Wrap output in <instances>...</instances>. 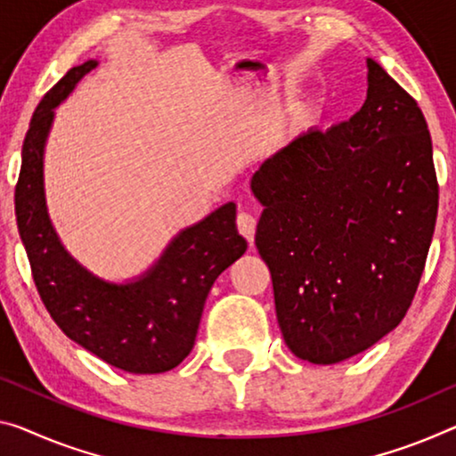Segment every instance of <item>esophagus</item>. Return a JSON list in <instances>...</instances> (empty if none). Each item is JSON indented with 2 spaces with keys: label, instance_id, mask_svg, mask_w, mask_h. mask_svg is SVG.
Returning a JSON list of instances; mask_svg holds the SVG:
<instances>
[{
  "label": "esophagus",
  "instance_id": "34e87169",
  "mask_svg": "<svg viewBox=\"0 0 456 456\" xmlns=\"http://www.w3.org/2000/svg\"><path fill=\"white\" fill-rule=\"evenodd\" d=\"M236 226H238V232L247 238L250 244L255 242V232H256V218H255V216L248 214V212H238Z\"/></svg>",
  "mask_w": 456,
  "mask_h": 456
}]
</instances>
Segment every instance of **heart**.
Masks as SVG:
<instances>
[{
	"mask_svg": "<svg viewBox=\"0 0 456 456\" xmlns=\"http://www.w3.org/2000/svg\"><path fill=\"white\" fill-rule=\"evenodd\" d=\"M316 120H318V110L314 108V106H304V108H299V111H297V116H296V124H297V128H310V126H314L316 124Z\"/></svg>",
	"mask_w": 456,
	"mask_h": 456,
	"instance_id": "b5f03b06",
	"label": "heart"
}]
</instances>
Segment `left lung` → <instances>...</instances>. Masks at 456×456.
<instances>
[{
    "mask_svg": "<svg viewBox=\"0 0 456 456\" xmlns=\"http://www.w3.org/2000/svg\"><path fill=\"white\" fill-rule=\"evenodd\" d=\"M367 86L354 116L293 138L250 179L279 328L314 365L362 353L403 320L436 224L422 110L373 59Z\"/></svg>",
    "mask_w": 456,
    "mask_h": 456,
    "instance_id": "1",
    "label": "left lung"
}]
</instances>
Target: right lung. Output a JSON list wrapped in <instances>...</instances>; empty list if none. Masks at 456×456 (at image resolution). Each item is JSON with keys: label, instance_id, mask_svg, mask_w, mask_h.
Instances as JSON below:
<instances>
[{"label": "right lung", "instance_id": "right-lung-1", "mask_svg": "<svg viewBox=\"0 0 456 456\" xmlns=\"http://www.w3.org/2000/svg\"><path fill=\"white\" fill-rule=\"evenodd\" d=\"M95 67V59L73 67L34 111L16 185L20 238L42 304L69 338L126 373H165L191 353L208 293L244 255L247 240L228 201L181 230L155 265L124 283L94 275L69 255L46 208L45 146L54 108Z\"/></svg>", "mask_w": 456, "mask_h": 456}]
</instances>
